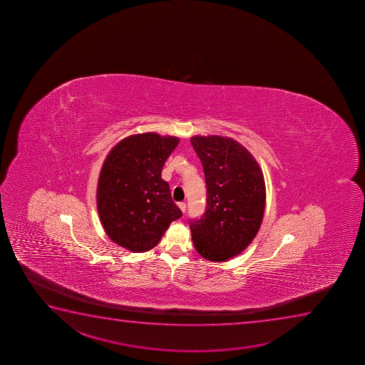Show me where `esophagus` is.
<instances>
[{
	"label": "esophagus",
	"instance_id": "esophagus-1",
	"mask_svg": "<svg viewBox=\"0 0 365 365\" xmlns=\"http://www.w3.org/2000/svg\"><path fill=\"white\" fill-rule=\"evenodd\" d=\"M178 207H180L182 212H185V210H187V205H185V202H178Z\"/></svg>",
	"mask_w": 365,
	"mask_h": 365
}]
</instances>
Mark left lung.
<instances>
[{"mask_svg": "<svg viewBox=\"0 0 365 365\" xmlns=\"http://www.w3.org/2000/svg\"><path fill=\"white\" fill-rule=\"evenodd\" d=\"M190 143L206 182L205 214L189 222L194 247L207 260L226 262L242 253L262 226L266 197L262 168L231 138L195 135Z\"/></svg>", "mask_w": 365, "mask_h": 365, "instance_id": "obj_1", "label": "left lung"}]
</instances>
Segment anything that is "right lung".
I'll list each match as a JSON object with an SVG mask.
<instances>
[{
    "mask_svg": "<svg viewBox=\"0 0 365 365\" xmlns=\"http://www.w3.org/2000/svg\"><path fill=\"white\" fill-rule=\"evenodd\" d=\"M180 139L158 133L134 134L113 146L100 171L96 202L112 242L134 253L159 243L182 211L161 178L163 165Z\"/></svg>",
    "mask_w": 365,
    "mask_h": 365,
    "instance_id": "obj_1",
    "label": "right lung"
}]
</instances>
